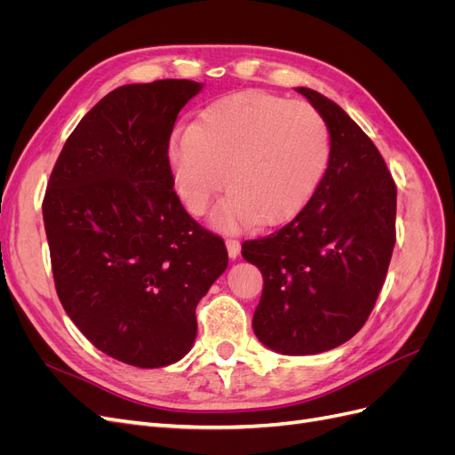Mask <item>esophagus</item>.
I'll use <instances>...</instances> for the list:
<instances>
[{
  "label": "esophagus",
  "mask_w": 455,
  "mask_h": 455,
  "mask_svg": "<svg viewBox=\"0 0 455 455\" xmlns=\"http://www.w3.org/2000/svg\"><path fill=\"white\" fill-rule=\"evenodd\" d=\"M226 246H228V254L231 259H235L241 254V243L237 239H228Z\"/></svg>",
  "instance_id": "34e87169"
}]
</instances>
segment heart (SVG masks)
Here are the masks:
<instances>
[{
  "instance_id": "1",
  "label": "heart",
  "mask_w": 455,
  "mask_h": 455,
  "mask_svg": "<svg viewBox=\"0 0 455 455\" xmlns=\"http://www.w3.org/2000/svg\"><path fill=\"white\" fill-rule=\"evenodd\" d=\"M167 157L178 197L201 214L228 182L211 214L218 229L275 226L298 214L323 184L332 157L326 119L307 102L264 91L226 94L194 125L176 129Z\"/></svg>"
}]
</instances>
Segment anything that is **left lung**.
<instances>
[{"label":"left lung","instance_id":"1","mask_svg":"<svg viewBox=\"0 0 455 455\" xmlns=\"http://www.w3.org/2000/svg\"><path fill=\"white\" fill-rule=\"evenodd\" d=\"M326 119L332 157L296 218L243 243L264 277L256 338L281 355H316L351 339L374 309L395 246L396 186L378 148L321 92L298 87Z\"/></svg>","mask_w":455,"mask_h":455}]
</instances>
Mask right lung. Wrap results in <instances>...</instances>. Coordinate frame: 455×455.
Returning a JSON list of instances; mask_svg holds the SVG:
<instances>
[{"label":"right lung","mask_w":455,"mask_h":455,"mask_svg":"<svg viewBox=\"0 0 455 455\" xmlns=\"http://www.w3.org/2000/svg\"><path fill=\"white\" fill-rule=\"evenodd\" d=\"M189 79L123 85L66 140L51 172L44 222L54 286L96 349L131 366L186 356L196 307L228 267L222 237L178 199L167 157Z\"/></svg>","instance_id":"add662e5"}]
</instances>
